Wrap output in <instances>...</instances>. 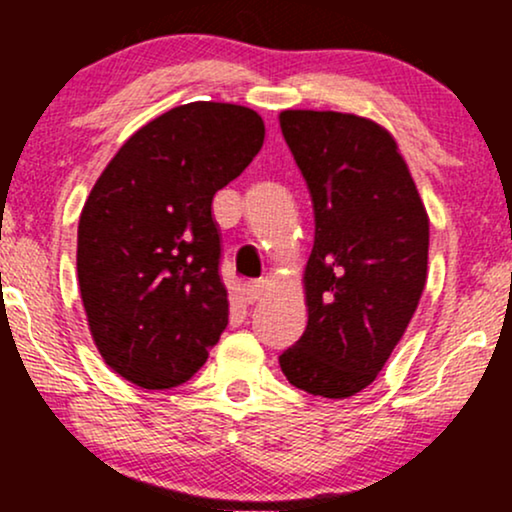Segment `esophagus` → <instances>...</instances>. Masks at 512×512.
<instances>
[{"instance_id":"34e87169","label":"esophagus","mask_w":512,"mask_h":512,"mask_svg":"<svg viewBox=\"0 0 512 512\" xmlns=\"http://www.w3.org/2000/svg\"><path fill=\"white\" fill-rule=\"evenodd\" d=\"M245 301L248 303H255L257 298L262 296V291H264V284L262 281H248V284H245Z\"/></svg>"}]
</instances>
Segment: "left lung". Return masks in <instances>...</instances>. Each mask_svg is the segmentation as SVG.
Instances as JSON below:
<instances>
[{
    "mask_svg": "<svg viewBox=\"0 0 512 512\" xmlns=\"http://www.w3.org/2000/svg\"><path fill=\"white\" fill-rule=\"evenodd\" d=\"M281 132L313 197L308 327L279 356L298 390L344 399L390 358L426 286L428 214L392 134L366 117L284 110Z\"/></svg>",
    "mask_w": 512,
    "mask_h": 512,
    "instance_id": "8db88e82",
    "label": "left lung"
}]
</instances>
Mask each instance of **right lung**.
I'll use <instances>...</instances> for the list:
<instances>
[{
	"label": "right lung",
	"instance_id": "obj_1",
	"mask_svg": "<svg viewBox=\"0 0 512 512\" xmlns=\"http://www.w3.org/2000/svg\"><path fill=\"white\" fill-rule=\"evenodd\" d=\"M255 110L197 101L122 144L79 219L76 272L93 342L144 390L190 380L228 325L214 195L262 149Z\"/></svg>",
	"mask_w": 512,
	"mask_h": 512
}]
</instances>
